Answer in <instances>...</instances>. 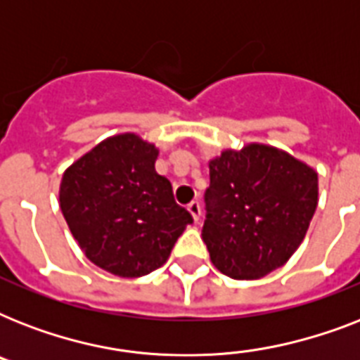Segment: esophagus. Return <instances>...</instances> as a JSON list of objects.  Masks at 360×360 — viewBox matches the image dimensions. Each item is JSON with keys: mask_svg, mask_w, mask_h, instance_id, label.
Wrapping results in <instances>:
<instances>
[{"mask_svg": "<svg viewBox=\"0 0 360 360\" xmlns=\"http://www.w3.org/2000/svg\"><path fill=\"white\" fill-rule=\"evenodd\" d=\"M188 213L192 214V219L196 220H200V217H202V205H200V202H196V200H194V202H191L188 203Z\"/></svg>", "mask_w": 360, "mask_h": 360, "instance_id": "esophagus-1", "label": "esophagus"}]
</instances>
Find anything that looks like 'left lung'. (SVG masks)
<instances>
[{"instance_id":"left-lung-1","label":"left lung","mask_w":360,"mask_h":360,"mask_svg":"<svg viewBox=\"0 0 360 360\" xmlns=\"http://www.w3.org/2000/svg\"><path fill=\"white\" fill-rule=\"evenodd\" d=\"M202 239L220 273L262 278L299 248L318 207V174L288 153L250 143L209 162Z\"/></svg>"}]
</instances>
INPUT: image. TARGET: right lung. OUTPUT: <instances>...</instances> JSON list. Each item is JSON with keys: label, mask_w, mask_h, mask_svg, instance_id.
<instances>
[{"label": "right lung", "mask_w": 360, "mask_h": 360, "mask_svg": "<svg viewBox=\"0 0 360 360\" xmlns=\"http://www.w3.org/2000/svg\"><path fill=\"white\" fill-rule=\"evenodd\" d=\"M157 157L140 136H114L76 160L59 186L63 217L87 259L124 278L164 265L192 224L172 183L157 174Z\"/></svg>", "instance_id": "add662e5"}]
</instances>
